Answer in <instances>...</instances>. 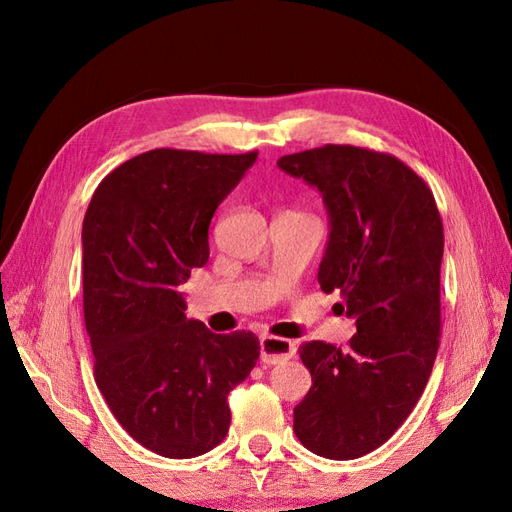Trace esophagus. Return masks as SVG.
<instances>
[{
  "label": "esophagus",
  "instance_id": "obj_1",
  "mask_svg": "<svg viewBox=\"0 0 512 512\" xmlns=\"http://www.w3.org/2000/svg\"><path fill=\"white\" fill-rule=\"evenodd\" d=\"M294 352H297V348H294L290 339L273 337V335L260 337V361L265 365L286 363L288 359H292Z\"/></svg>",
  "mask_w": 512,
  "mask_h": 512
}]
</instances>
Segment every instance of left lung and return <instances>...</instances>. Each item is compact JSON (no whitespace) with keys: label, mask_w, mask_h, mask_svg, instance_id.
Returning <instances> with one entry per match:
<instances>
[{"label":"left lung","mask_w":512,"mask_h":512,"mask_svg":"<svg viewBox=\"0 0 512 512\" xmlns=\"http://www.w3.org/2000/svg\"><path fill=\"white\" fill-rule=\"evenodd\" d=\"M316 185L331 235L318 269L322 292L342 294L356 318L348 348L305 342L312 389L294 408L301 444L327 459H356L406 421L440 346L444 230L427 183L391 153L324 145L277 160Z\"/></svg>","instance_id":"1"}]
</instances>
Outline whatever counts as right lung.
<instances>
[{
    "instance_id": "add662e5",
    "label": "right lung",
    "mask_w": 512,
    "mask_h": 512,
    "mask_svg": "<svg viewBox=\"0 0 512 512\" xmlns=\"http://www.w3.org/2000/svg\"><path fill=\"white\" fill-rule=\"evenodd\" d=\"M258 151L151 149L106 175L83 222V312L94 376L119 425L149 451L198 457L228 433V393L254 369L252 331L211 333L179 286L209 260L215 209Z\"/></svg>"
}]
</instances>
